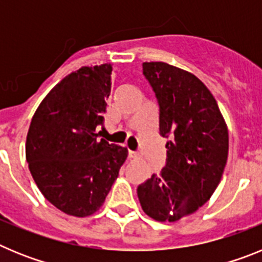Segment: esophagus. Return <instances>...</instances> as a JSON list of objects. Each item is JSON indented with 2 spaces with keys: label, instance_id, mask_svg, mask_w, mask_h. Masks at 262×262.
<instances>
[{
  "label": "esophagus",
  "instance_id": "34e87169",
  "mask_svg": "<svg viewBox=\"0 0 262 262\" xmlns=\"http://www.w3.org/2000/svg\"><path fill=\"white\" fill-rule=\"evenodd\" d=\"M128 157L131 160H134V159H138V154H136V152H133V151H128Z\"/></svg>",
  "mask_w": 262,
  "mask_h": 262
}]
</instances>
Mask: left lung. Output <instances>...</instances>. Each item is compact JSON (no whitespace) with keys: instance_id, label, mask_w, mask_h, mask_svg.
<instances>
[{"instance_id":"1","label":"left lung","mask_w":262,"mask_h":262,"mask_svg":"<svg viewBox=\"0 0 262 262\" xmlns=\"http://www.w3.org/2000/svg\"><path fill=\"white\" fill-rule=\"evenodd\" d=\"M160 106L166 165L138 186L139 202L157 222H177L211 198L228 157V128L216 99L198 77L168 62H143Z\"/></svg>"}]
</instances>
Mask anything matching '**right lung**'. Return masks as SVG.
<instances>
[{
  "instance_id": "right-lung-1",
  "label": "right lung",
  "mask_w": 262,
  "mask_h": 262,
  "mask_svg": "<svg viewBox=\"0 0 262 262\" xmlns=\"http://www.w3.org/2000/svg\"><path fill=\"white\" fill-rule=\"evenodd\" d=\"M111 72L106 62L66 76L38 106L27 133L26 160L36 186L72 216H89L101 209L128 156L126 147L97 139Z\"/></svg>"
}]
</instances>
